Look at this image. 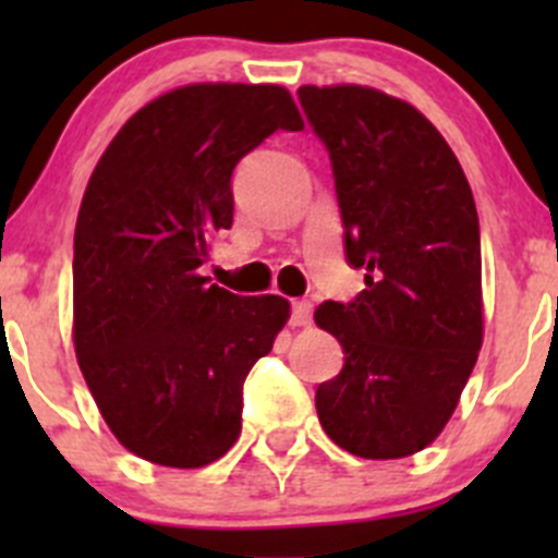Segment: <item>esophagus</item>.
<instances>
[{"mask_svg": "<svg viewBox=\"0 0 558 558\" xmlns=\"http://www.w3.org/2000/svg\"><path fill=\"white\" fill-rule=\"evenodd\" d=\"M313 320V305L307 300H302V302H294V305H291V318H289V324L291 326H307Z\"/></svg>", "mask_w": 558, "mask_h": 558, "instance_id": "esophagus-1", "label": "esophagus"}]
</instances>
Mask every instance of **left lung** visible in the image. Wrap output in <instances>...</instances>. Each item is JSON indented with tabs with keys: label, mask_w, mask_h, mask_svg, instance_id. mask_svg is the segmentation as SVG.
<instances>
[{
	"label": "left lung",
	"mask_w": 558,
	"mask_h": 558,
	"mask_svg": "<svg viewBox=\"0 0 558 558\" xmlns=\"http://www.w3.org/2000/svg\"><path fill=\"white\" fill-rule=\"evenodd\" d=\"M296 97L329 150L348 264L367 269L356 300L315 311L345 353L315 410L342 451L402 459L440 435L481 351L475 199L413 105L364 86H302Z\"/></svg>",
	"instance_id": "8db88e82"
}]
</instances>
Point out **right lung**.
Returning a JSON list of instances; mask_svg holds the SVG:
<instances>
[{
  "mask_svg": "<svg viewBox=\"0 0 558 558\" xmlns=\"http://www.w3.org/2000/svg\"><path fill=\"white\" fill-rule=\"evenodd\" d=\"M278 129L300 132L280 86L196 83L134 112L83 194L72 258L75 353L123 448L205 466L243 429V384L289 320L283 296L202 278L232 227V172Z\"/></svg>",
  "mask_w": 558,
  "mask_h": 558,
  "instance_id": "add662e5",
  "label": "right lung"
}]
</instances>
